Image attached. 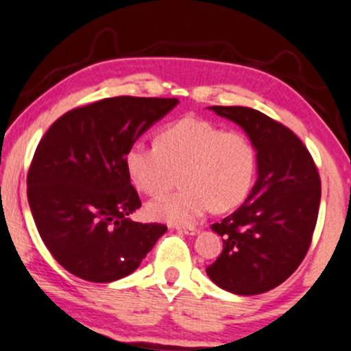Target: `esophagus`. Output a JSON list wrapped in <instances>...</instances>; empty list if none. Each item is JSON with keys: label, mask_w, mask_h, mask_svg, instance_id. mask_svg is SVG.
<instances>
[{"label": "esophagus", "mask_w": 351, "mask_h": 351, "mask_svg": "<svg viewBox=\"0 0 351 351\" xmlns=\"http://www.w3.org/2000/svg\"><path fill=\"white\" fill-rule=\"evenodd\" d=\"M176 230H178L180 233H184V234H196V233H199V230L194 228V227H178Z\"/></svg>", "instance_id": "obj_1"}]
</instances>
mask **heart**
Returning <instances> with one entry per match:
<instances>
[{"label":"heart","instance_id":"heart-1","mask_svg":"<svg viewBox=\"0 0 351 351\" xmlns=\"http://www.w3.org/2000/svg\"><path fill=\"white\" fill-rule=\"evenodd\" d=\"M124 170L137 189L157 194L181 171L178 193L147 204L150 219L188 227L212 207L227 212L250 196L257 175V149L246 134L196 117L176 119L158 131L154 145L134 143Z\"/></svg>","mask_w":351,"mask_h":351}]
</instances>
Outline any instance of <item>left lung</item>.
Masks as SVG:
<instances>
[{"mask_svg": "<svg viewBox=\"0 0 351 351\" xmlns=\"http://www.w3.org/2000/svg\"><path fill=\"white\" fill-rule=\"evenodd\" d=\"M239 124L257 149V181L238 210L212 230L223 251L206 269L230 293L259 295L285 282L311 245L321 204V178L300 137L247 106H210Z\"/></svg>", "mask_w": 351, "mask_h": 351, "instance_id": "8db88e82", "label": "left lung"}]
</instances>
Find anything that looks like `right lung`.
Instances as JSON below:
<instances>
[{"label":"right lung","mask_w":351,"mask_h":351,"mask_svg":"<svg viewBox=\"0 0 351 351\" xmlns=\"http://www.w3.org/2000/svg\"><path fill=\"white\" fill-rule=\"evenodd\" d=\"M176 105L178 99H104L64 113L42 137L27 199L40 237L68 272L95 283L119 280L167 232L128 219L141 199L124 154Z\"/></svg>","instance_id":"obj_1"}]
</instances>
